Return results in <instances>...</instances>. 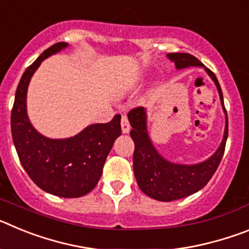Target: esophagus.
Here are the masks:
<instances>
[{
  "label": "esophagus",
  "instance_id": "1",
  "mask_svg": "<svg viewBox=\"0 0 249 249\" xmlns=\"http://www.w3.org/2000/svg\"><path fill=\"white\" fill-rule=\"evenodd\" d=\"M121 126H122L123 133H128L131 131V124H129L127 116H122V118H121Z\"/></svg>",
  "mask_w": 249,
  "mask_h": 249
}]
</instances>
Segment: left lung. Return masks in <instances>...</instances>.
<instances>
[{
    "label": "left lung",
    "mask_w": 249,
    "mask_h": 249,
    "mask_svg": "<svg viewBox=\"0 0 249 249\" xmlns=\"http://www.w3.org/2000/svg\"><path fill=\"white\" fill-rule=\"evenodd\" d=\"M171 61H173L178 70L191 66H201L198 58L190 53H168ZM206 72L211 76L217 86L219 98H221L223 111L226 113V128L219 148L214 155L204 162L197 164H177L168 162L156 151L148 137L146 124V111L143 107H136L128 112V120L132 129L129 132L135 142L133 152V171L138 187L148 197L157 201L169 202L184 198L187 196L198 192L206 186L214 172L218 168L223 157L226 141L228 137V117L227 111L223 105V94L221 86L215 74L206 68Z\"/></svg>",
    "instance_id": "obj_1"
}]
</instances>
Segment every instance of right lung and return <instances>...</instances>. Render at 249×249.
I'll return each instance as SVG.
<instances>
[{"label": "right lung", "instance_id": "add662e5", "mask_svg": "<svg viewBox=\"0 0 249 249\" xmlns=\"http://www.w3.org/2000/svg\"><path fill=\"white\" fill-rule=\"evenodd\" d=\"M67 43L51 46L26 68L16 89L11 112V132L22 167L41 190L63 198H77L93 190L102 176L106 158L121 136V116L108 123H96L74 137L51 140L32 127L26 111L31 77L43 59Z\"/></svg>", "mask_w": 249, "mask_h": 249}]
</instances>
